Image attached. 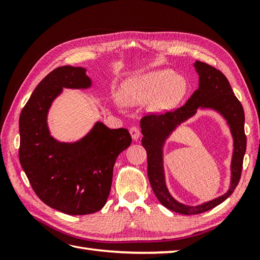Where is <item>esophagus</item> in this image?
<instances>
[{
  "instance_id": "34e87169",
  "label": "esophagus",
  "mask_w": 260,
  "mask_h": 260,
  "mask_svg": "<svg viewBox=\"0 0 260 260\" xmlns=\"http://www.w3.org/2000/svg\"><path fill=\"white\" fill-rule=\"evenodd\" d=\"M129 133L132 135V139H133L134 141H137L141 135V131H140V128H137V127L133 126L129 128Z\"/></svg>"
}]
</instances>
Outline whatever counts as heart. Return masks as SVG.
<instances>
[{
    "label": "heart",
    "mask_w": 260,
    "mask_h": 260,
    "mask_svg": "<svg viewBox=\"0 0 260 260\" xmlns=\"http://www.w3.org/2000/svg\"><path fill=\"white\" fill-rule=\"evenodd\" d=\"M189 90L187 81L171 69L154 70L127 80L121 97L126 104L139 105L153 101V108L168 110L175 107Z\"/></svg>",
    "instance_id": "1"
}]
</instances>
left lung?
Here are the masks:
<instances>
[{
    "instance_id": "obj_1",
    "label": "left lung",
    "mask_w": 260,
    "mask_h": 260,
    "mask_svg": "<svg viewBox=\"0 0 260 260\" xmlns=\"http://www.w3.org/2000/svg\"><path fill=\"white\" fill-rule=\"evenodd\" d=\"M194 67L199 74V88L184 106L164 114H148L141 119L142 134L144 136L142 145L147 153V175L153 192L164 207L186 215L206 212L233 194L239 183L247 145L244 108L235 96L228 79L221 71L208 63L197 61ZM198 108L214 109L228 119L234 137V155L232 162V185L229 192L212 202L190 207L174 201L167 191L164 179L161 146L175 127L194 114Z\"/></svg>"
}]
</instances>
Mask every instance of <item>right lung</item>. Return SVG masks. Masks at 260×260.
<instances>
[{
    "mask_svg": "<svg viewBox=\"0 0 260 260\" xmlns=\"http://www.w3.org/2000/svg\"><path fill=\"white\" fill-rule=\"evenodd\" d=\"M90 85L84 68H56L39 82L19 120V158L33 191L47 206L73 215L97 212L105 206L116 158L132 143L126 128L110 129L103 123L73 144L50 136L47 114L53 99L62 88Z\"/></svg>",
    "mask_w": 260,
    "mask_h": 260,
    "instance_id": "add662e5",
    "label": "right lung"
}]
</instances>
